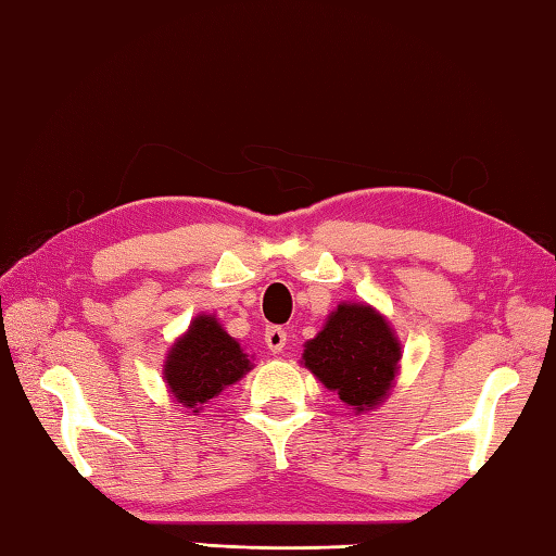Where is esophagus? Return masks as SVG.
I'll use <instances>...</instances> for the list:
<instances>
[{
    "mask_svg": "<svg viewBox=\"0 0 556 556\" xmlns=\"http://www.w3.org/2000/svg\"><path fill=\"white\" fill-rule=\"evenodd\" d=\"M288 342V332L283 327H268L266 329V344L273 354L283 352V346Z\"/></svg>",
    "mask_w": 556,
    "mask_h": 556,
    "instance_id": "34e87169",
    "label": "esophagus"
}]
</instances>
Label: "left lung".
I'll return each instance as SVG.
<instances>
[{
	"instance_id": "obj_1",
	"label": "left lung",
	"mask_w": 556,
	"mask_h": 556,
	"mask_svg": "<svg viewBox=\"0 0 556 556\" xmlns=\"http://www.w3.org/2000/svg\"><path fill=\"white\" fill-rule=\"evenodd\" d=\"M401 358L403 344L386 315L368 303H339L317 337L305 342L300 364L349 410L364 415L391 395Z\"/></svg>"
}]
</instances>
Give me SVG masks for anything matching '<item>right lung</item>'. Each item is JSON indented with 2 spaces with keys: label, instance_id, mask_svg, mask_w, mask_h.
I'll list each match as a JSON object with an SVG mask.
<instances>
[{
  "label": "right lung",
  "instance_id": "1",
  "mask_svg": "<svg viewBox=\"0 0 556 556\" xmlns=\"http://www.w3.org/2000/svg\"><path fill=\"white\" fill-rule=\"evenodd\" d=\"M251 358L217 317L198 315L165 354L163 381L175 403L198 415L204 403L251 371Z\"/></svg>",
  "mask_w": 556,
  "mask_h": 556
}]
</instances>
